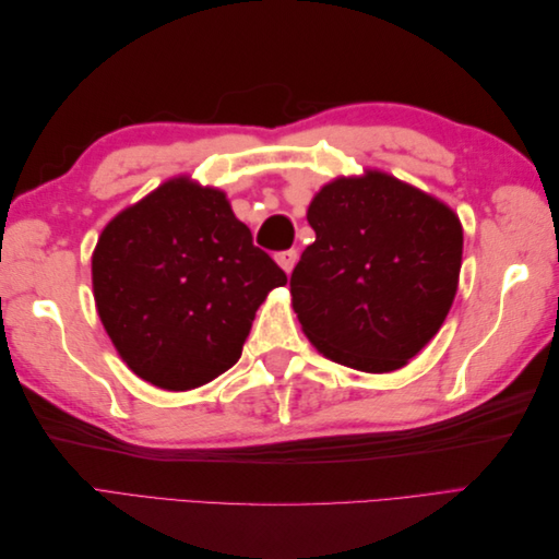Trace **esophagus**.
Returning a JSON list of instances; mask_svg holds the SVG:
<instances>
[{
  "label": "esophagus",
  "instance_id": "obj_1",
  "mask_svg": "<svg viewBox=\"0 0 559 559\" xmlns=\"http://www.w3.org/2000/svg\"><path fill=\"white\" fill-rule=\"evenodd\" d=\"M275 261L280 263V267L284 270V273L289 275L292 270H294V265H296V261H298V251H296V249L280 251V253H275Z\"/></svg>",
  "mask_w": 559,
  "mask_h": 559
}]
</instances>
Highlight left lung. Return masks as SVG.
Listing matches in <instances>:
<instances>
[{"label": "left lung", "instance_id": "obj_1", "mask_svg": "<svg viewBox=\"0 0 559 559\" xmlns=\"http://www.w3.org/2000/svg\"><path fill=\"white\" fill-rule=\"evenodd\" d=\"M317 233L292 273L310 343L335 364L389 373L445 321L464 233L456 214L392 175L337 177L308 207Z\"/></svg>", "mask_w": 559, "mask_h": 559}]
</instances>
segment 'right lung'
Here are the masks:
<instances>
[{
	"label": "right lung",
	"instance_id": "obj_1",
	"mask_svg": "<svg viewBox=\"0 0 559 559\" xmlns=\"http://www.w3.org/2000/svg\"><path fill=\"white\" fill-rule=\"evenodd\" d=\"M284 270L251 242L226 193L165 181L107 224L93 251V294L134 376L170 392L218 378L240 359Z\"/></svg>",
	"mask_w": 559,
	"mask_h": 559
}]
</instances>
